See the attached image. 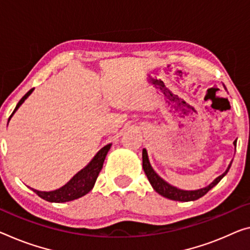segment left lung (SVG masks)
Wrapping results in <instances>:
<instances>
[{"instance_id":"obj_1","label":"left lung","mask_w":250,"mask_h":250,"mask_svg":"<svg viewBox=\"0 0 250 250\" xmlns=\"http://www.w3.org/2000/svg\"><path fill=\"white\" fill-rule=\"evenodd\" d=\"M236 144H237V140L233 142V145H235V146H236ZM142 157H143V170L145 172V174H146V176H147L149 183L152 184L153 189H154L157 193L163 195V197H165V198L171 199V200L184 201V202L194 201V200H198L199 198L203 197L207 192L212 189V188L216 186V184H218L219 181H220V180L228 173L229 168H230V167H231V163H230L225 173L221 174L220 176H218V178L214 180V181L211 183L210 186L203 188V189L195 190V191H184V190L176 189V188L170 186V184L165 182L163 179H161L160 176L155 173L154 170H153L151 167V164H149L147 152L145 148L143 149V154H142Z\"/></svg>"}]
</instances>
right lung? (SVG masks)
I'll return each instance as SVG.
<instances>
[{
  "label": "right lung",
  "mask_w": 250,
  "mask_h": 250,
  "mask_svg": "<svg viewBox=\"0 0 250 250\" xmlns=\"http://www.w3.org/2000/svg\"><path fill=\"white\" fill-rule=\"evenodd\" d=\"M33 89L34 88L30 89L28 93H26L20 99V102L18 103V105L13 110V113L11 114L10 118L12 117V115L15 112H17V109L21 106V104L29 97L30 94L33 91ZM110 145L112 144H108L106 145V146H104L101 151L95 155L94 159L90 161V163L88 164L85 168H83L82 171H79L78 173H77L74 178L70 180V181H69L67 184H64V186L62 188H60V189L50 191V192L38 191L33 189L32 190L36 192L40 198L44 199V200H47L49 202H67V201L75 200V199H78L80 197H83V195L87 194L88 192L94 188V184L98 178L99 172H101V170L103 168L104 161H105L107 153L109 151Z\"/></svg>",
  "instance_id": "obj_1"
}]
</instances>
